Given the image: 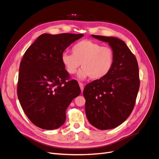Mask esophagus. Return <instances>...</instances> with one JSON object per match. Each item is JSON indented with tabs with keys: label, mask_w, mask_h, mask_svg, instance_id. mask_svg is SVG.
I'll list each match as a JSON object with an SVG mask.
<instances>
[{
	"label": "esophagus",
	"mask_w": 159,
	"mask_h": 159,
	"mask_svg": "<svg viewBox=\"0 0 159 159\" xmlns=\"http://www.w3.org/2000/svg\"><path fill=\"white\" fill-rule=\"evenodd\" d=\"M79 85H80V89H81V92H83L84 88V84H81V83H79Z\"/></svg>",
	"instance_id": "34e87169"
}]
</instances>
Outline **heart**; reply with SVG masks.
I'll list each match as a JSON object with an SVG mask.
<instances>
[{"label": "heart", "mask_w": 159, "mask_h": 159, "mask_svg": "<svg viewBox=\"0 0 159 159\" xmlns=\"http://www.w3.org/2000/svg\"><path fill=\"white\" fill-rule=\"evenodd\" d=\"M71 53H62L61 60L70 74H75L81 64L83 68L78 73L80 79L88 77L92 80L102 79L110 73L114 65L115 54L111 48L102 46L92 40L76 43L71 48Z\"/></svg>", "instance_id": "b5f03b06"}]
</instances>
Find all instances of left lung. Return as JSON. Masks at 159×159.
I'll return each instance as SVG.
<instances>
[{"instance_id":"8db88e82","label":"left lung","mask_w":159,"mask_h":159,"mask_svg":"<svg viewBox=\"0 0 159 159\" xmlns=\"http://www.w3.org/2000/svg\"><path fill=\"white\" fill-rule=\"evenodd\" d=\"M107 42L115 54L111 71L105 78L86 85L84 90L85 114L95 127H117L129 117L134 108L140 85L135 56L123 40L115 37L91 35Z\"/></svg>"}]
</instances>
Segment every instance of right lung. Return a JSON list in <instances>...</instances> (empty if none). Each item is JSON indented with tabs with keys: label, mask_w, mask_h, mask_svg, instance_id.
Returning <instances> with one entry per match:
<instances>
[{
	"label": "right lung",
	"mask_w": 159,
	"mask_h": 159,
	"mask_svg": "<svg viewBox=\"0 0 159 159\" xmlns=\"http://www.w3.org/2000/svg\"><path fill=\"white\" fill-rule=\"evenodd\" d=\"M84 34H43L25 53L19 68L17 94L26 116L36 126L52 130L66 121V111L81 93L78 81L69 80L62 53Z\"/></svg>",
	"instance_id": "add662e5"
}]
</instances>
